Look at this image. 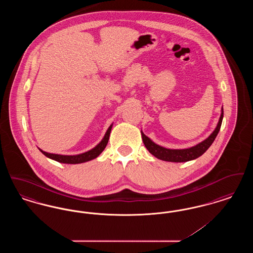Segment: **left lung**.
<instances>
[{
    "label": "left lung",
    "instance_id": "obj_1",
    "mask_svg": "<svg viewBox=\"0 0 253 253\" xmlns=\"http://www.w3.org/2000/svg\"><path fill=\"white\" fill-rule=\"evenodd\" d=\"M224 117V111L221 109V116L219 121L217 123L216 128L214 131L210 134L208 138H206L202 142L198 143L195 146H193L188 149H167L162 146L156 144L154 141H152L147 135H145L144 132L141 131V136L147 150L158 159L169 161V162H187L193 159H196L197 157H201L205 152L211 147L212 142L214 141L215 137L218 134L221 128V124Z\"/></svg>",
    "mask_w": 253,
    "mask_h": 253
}]
</instances>
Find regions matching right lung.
<instances>
[{"label":"right lung","instance_id":"obj_1","mask_svg":"<svg viewBox=\"0 0 253 253\" xmlns=\"http://www.w3.org/2000/svg\"><path fill=\"white\" fill-rule=\"evenodd\" d=\"M112 125H110V127L107 130V132H105L102 140L96 145L95 148H93L92 150L85 152L84 154H80V155H75V156H64V155H58V154H50V153H46L44 151H42V149H39L45 157L51 158L55 161H58L60 163H65V164H80V163H84V162H87L90 161L92 159H95L96 157H98L103 150L105 149L106 145L108 143L109 136H110V132L112 130Z\"/></svg>","mask_w":253,"mask_h":253}]
</instances>
